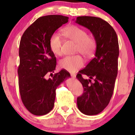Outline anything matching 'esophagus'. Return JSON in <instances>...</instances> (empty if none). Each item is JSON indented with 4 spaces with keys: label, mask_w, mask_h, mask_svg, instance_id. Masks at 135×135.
<instances>
[{
    "label": "esophagus",
    "mask_w": 135,
    "mask_h": 135,
    "mask_svg": "<svg viewBox=\"0 0 135 135\" xmlns=\"http://www.w3.org/2000/svg\"><path fill=\"white\" fill-rule=\"evenodd\" d=\"M70 75L72 78H75V77H76V75L74 74H70Z\"/></svg>",
    "instance_id": "34e87169"
}]
</instances>
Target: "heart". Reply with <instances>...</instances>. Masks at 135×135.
Segmentation results:
<instances>
[{"label":"heart","instance_id":"heart-1","mask_svg":"<svg viewBox=\"0 0 135 135\" xmlns=\"http://www.w3.org/2000/svg\"><path fill=\"white\" fill-rule=\"evenodd\" d=\"M65 35L77 43L75 52H80L86 57L93 55L97 47V42L93 37L88 35L84 29L76 25L66 27L63 30ZM49 47L54 55L60 56L62 54L63 39L58 33H53L49 38ZM84 65L83 58L79 55L66 56L59 61L61 69L74 72L81 68Z\"/></svg>","mask_w":135,"mask_h":135}]
</instances>
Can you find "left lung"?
<instances>
[{"label":"left lung","instance_id":"obj_1","mask_svg":"<svg viewBox=\"0 0 135 135\" xmlns=\"http://www.w3.org/2000/svg\"><path fill=\"white\" fill-rule=\"evenodd\" d=\"M75 23L89 29L97 42L94 57L76 76L84 88L83 94L77 99V107L84 114L97 115L108 105L114 92L118 70V39L112 26L102 18L79 16ZM82 75L90 79L84 80Z\"/></svg>","mask_w":135,"mask_h":135}]
</instances>
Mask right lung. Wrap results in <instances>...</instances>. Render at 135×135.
Instances as JSON below:
<instances>
[{"instance_id": "right-lung-1", "label": "right lung", "mask_w": 135, "mask_h": 135, "mask_svg": "<svg viewBox=\"0 0 135 135\" xmlns=\"http://www.w3.org/2000/svg\"><path fill=\"white\" fill-rule=\"evenodd\" d=\"M69 21L61 15L42 16L25 31L19 48L18 74L20 96L23 105L32 114L43 115L52 109L56 89L70 75L61 70L52 75L56 59L49 47V38L57 29Z\"/></svg>"}]
</instances>
